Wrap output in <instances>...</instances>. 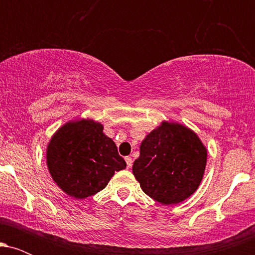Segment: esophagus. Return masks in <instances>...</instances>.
<instances>
[{"label": "esophagus", "instance_id": "34e87169", "mask_svg": "<svg viewBox=\"0 0 255 255\" xmlns=\"http://www.w3.org/2000/svg\"><path fill=\"white\" fill-rule=\"evenodd\" d=\"M125 160H126V163H127L128 168H130L131 164H133V159H131V157H126Z\"/></svg>", "mask_w": 255, "mask_h": 255}]
</instances>
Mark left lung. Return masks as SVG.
<instances>
[{"instance_id":"left-lung-1","label":"left lung","mask_w":255,"mask_h":255,"mask_svg":"<svg viewBox=\"0 0 255 255\" xmlns=\"http://www.w3.org/2000/svg\"><path fill=\"white\" fill-rule=\"evenodd\" d=\"M207 151L194 131L163 122L140 145L133 174L148 197L163 205L178 204L198 189Z\"/></svg>"}]
</instances>
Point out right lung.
Here are the masks:
<instances>
[{
    "mask_svg": "<svg viewBox=\"0 0 255 255\" xmlns=\"http://www.w3.org/2000/svg\"><path fill=\"white\" fill-rule=\"evenodd\" d=\"M46 164L57 186L75 199L104 189L115 171L126 168L115 142L93 120L63 125L49 142Z\"/></svg>",
    "mask_w": 255,
    "mask_h": 255,
    "instance_id": "1",
    "label": "right lung"
}]
</instances>
